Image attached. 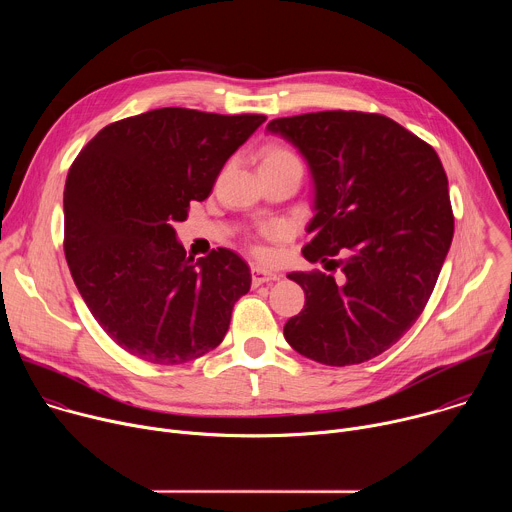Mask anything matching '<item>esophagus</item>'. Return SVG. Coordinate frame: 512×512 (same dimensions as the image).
I'll use <instances>...</instances> for the list:
<instances>
[{
    "label": "esophagus",
    "instance_id": "esophagus-1",
    "mask_svg": "<svg viewBox=\"0 0 512 512\" xmlns=\"http://www.w3.org/2000/svg\"><path fill=\"white\" fill-rule=\"evenodd\" d=\"M251 277H253V285H261V283H267V281H275L281 277V273L277 271H269V269H263V267H253L251 269Z\"/></svg>",
    "mask_w": 512,
    "mask_h": 512
}]
</instances>
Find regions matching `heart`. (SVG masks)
I'll use <instances>...</instances> for the list:
<instances>
[{"mask_svg":"<svg viewBox=\"0 0 512 512\" xmlns=\"http://www.w3.org/2000/svg\"><path fill=\"white\" fill-rule=\"evenodd\" d=\"M273 162H300L294 154H291L289 150H285V148H281V145H273V148H269L265 154H263V160H261V164H273ZM267 235H275L277 233V229H267L265 231Z\"/></svg>","mask_w":512,"mask_h":512,"instance_id":"obj_1","label":"heart"}]
</instances>
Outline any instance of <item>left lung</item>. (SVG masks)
Masks as SVG:
<instances>
[{"label": "left lung", "mask_w": 512, "mask_h": 512, "mask_svg": "<svg viewBox=\"0 0 512 512\" xmlns=\"http://www.w3.org/2000/svg\"><path fill=\"white\" fill-rule=\"evenodd\" d=\"M314 180L310 263L294 271L304 310L283 336L330 367L371 360L419 318L454 237L448 176L429 143L379 113L320 111L273 119Z\"/></svg>", "instance_id": "obj_1"}]
</instances>
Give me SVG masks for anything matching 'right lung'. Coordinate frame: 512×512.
Returning <instances> with one entry per match:
<instances>
[{"label": "right lung", "mask_w": 512, "mask_h": 512, "mask_svg": "<svg viewBox=\"0 0 512 512\" xmlns=\"http://www.w3.org/2000/svg\"><path fill=\"white\" fill-rule=\"evenodd\" d=\"M265 115L164 107L103 127L64 184V255L99 326L129 354L182 364L223 342L249 265L229 249L186 257L176 223L208 198Z\"/></svg>", "instance_id": "1"}]
</instances>
